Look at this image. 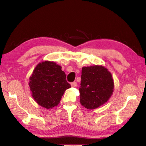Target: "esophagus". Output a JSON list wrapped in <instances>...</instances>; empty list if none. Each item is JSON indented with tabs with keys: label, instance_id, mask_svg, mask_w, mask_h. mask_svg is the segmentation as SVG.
<instances>
[{
	"label": "esophagus",
	"instance_id": "34e87169",
	"mask_svg": "<svg viewBox=\"0 0 146 146\" xmlns=\"http://www.w3.org/2000/svg\"><path fill=\"white\" fill-rule=\"evenodd\" d=\"M70 85H71L72 87H76V86H77V83H76V82H72L71 83H70Z\"/></svg>",
	"mask_w": 146,
	"mask_h": 146
}]
</instances>
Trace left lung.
<instances>
[{
  "mask_svg": "<svg viewBox=\"0 0 146 146\" xmlns=\"http://www.w3.org/2000/svg\"><path fill=\"white\" fill-rule=\"evenodd\" d=\"M80 85V103L90 110L98 108L107 102L114 89L111 74L107 68L98 65L83 67Z\"/></svg>",
  "mask_w": 146,
  "mask_h": 146,
  "instance_id": "obj_1",
  "label": "left lung"
}]
</instances>
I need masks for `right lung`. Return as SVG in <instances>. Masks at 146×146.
Listing matches in <instances>:
<instances>
[{
    "label": "right lung",
    "mask_w": 146,
    "mask_h": 146,
    "mask_svg": "<svg viewBox=\"0 0 146 146\" xmlns=\"http://www.w3.org/2000/svg\"><path fill=\"white\" fill-rule=\"evenodd\" d=\"M29 86L38 105L50 109L58 105L65 91L70 88L61 67L53 61L39 63L30 77Z\"/></svg>",
    "instance_id": "add662e5"
}]
</instances>
